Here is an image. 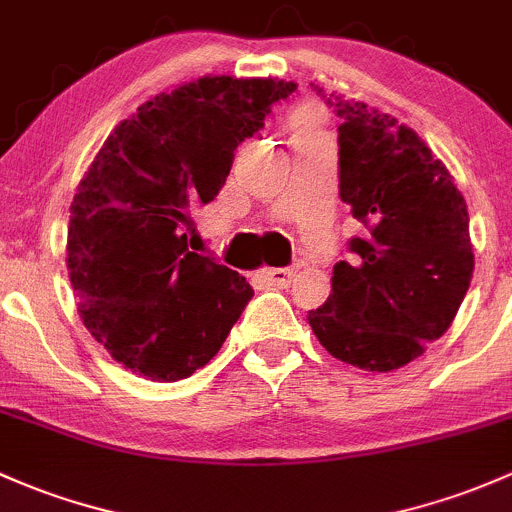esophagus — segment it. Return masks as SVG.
<instances>
[{"instance_id":"34e87169","label":"esophagus","mask_w":512,"mask_h":512,"mask_svg":"<svg viewBox=\"0 0 512 512\" xmlns=\"http://www.w3.org/2000/svg\"><path fill=\"white\" fill-rule=\"evenodd\" d=\"M262 277L272 284V287H289L297 277V270L294 267H277V270H265Z\"/></svg>"}]
</instances>
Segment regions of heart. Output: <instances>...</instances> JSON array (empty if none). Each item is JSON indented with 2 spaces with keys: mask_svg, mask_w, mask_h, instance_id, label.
<instances>
[{
  "mask_svg": "<svg viewBox=\"0 0 512 512\" xmlns=\"http://www.w3.org/2000/svg\"><path fill=\"white\" fill-rule=\"evenodd\" d=\"M306 129H321V127L311 115H297V120H294V134L306 132Z\"/></svg>",
  "mask_w": 512,
  "mask_h": 512,
  "instance_id": "obj_1",
  "label": "heart"
}]
</instances>
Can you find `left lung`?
<instances>
[{
    "mask_svg": "<svg viewBox=\"0 0 512 512\" xmlns=\"http://www.w3.org/2000/svg\"><path fill=\"white\" fill-rule=\"evenodd\" d=\"M338 196L368 228L333 265L331 294L309 311L333 358L387 373L444 336L473 277L469 211L449 169L410 127L341 95Z\"/></svg>",
    "mask_w": 512,
    "mask_h": 512,
    "instance_id": "1",
    "label": "left lung"
}]
</instances>
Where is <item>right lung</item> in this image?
Returning a JSON list of instances; mask_svg holds the SVG:
<instances>
[{
  "mask_svg": "<svg viewBox=\"0 0 512 512\" xmlns=\"http://www.w3.org/2000/svg\"><path fill=\"white\" fill-rule=\"evenodd\" d=\"M294 90L208 75L161 93L115 127L80 181L66 247L80 319L132 373L157 383L193 375L255 294L215 257L188 252L184 230L193 208L218 196L238 144Z\"/></svg>",
  "mask_w": 512,
  "mask_h": 512,
  "instance_id": "obj_1",
  "label": "right lung"
}]
</instances>
